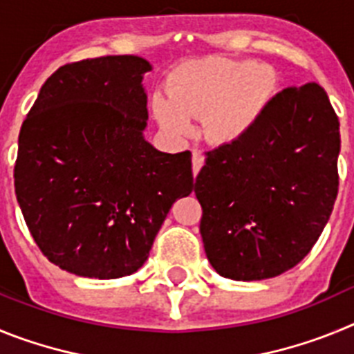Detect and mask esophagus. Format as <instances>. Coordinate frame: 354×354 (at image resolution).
<instances>
[{
  "instance_id": "34e87169",
  "label": "esophagus",
  "mask_w": 354,
  "mask_h": 354,
  "mask_svg": "<svg viewBox=\"0 0 354 354\" xmlns=\"http://www.w3.org/2000/svg\"><path fill=\"white\" fill-rule=\"evenodd\" d=\"M192 162H193V175L196 177L200 171V168H202V165H204V156H202V152H200V150H195V152H193Z\"/></svg>"
}]
</instances>
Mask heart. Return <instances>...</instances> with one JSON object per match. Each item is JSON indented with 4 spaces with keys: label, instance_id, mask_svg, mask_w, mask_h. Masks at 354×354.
Returning <instances> with one entry per match:
<instances>
[{
    "label": "heart",
    "instance_id": "1",
    "mask_svg": "<svg viewBox=\"0 0 354 354\" xmlns=\"http://www.w3.org/2000/svg\"><path fill=\"white\" fill-rule=\"evenodd\" d=\"M278 92V74L253 60L209 56L175 68L167 93H156L152 111L159 126L174 138H187L192 120H202V134L214 145L245 140Z\"/></svg>",
    "mask_w": 354,
    "mask_h": 354
}]
</instances>
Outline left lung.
Here are the masks:
<instances>
[{
	"instance_id": "obj_1",
	"label": "left lung",
	"mask_w": 354,
	"mask_h": 354,
	"mask_svg": "<svg viewBox=\"0 0 354 354\" xmlns=\"http://www.w3.org/2000/svg\"><path fill=\"white\" fill-rule=\"evenodd\" d=\"M339 152V118L317 83L277 93L245 140L207 152L195 195L216 273L252 282L298 264L333 211Z\"/></svg>"
}]
</instances>
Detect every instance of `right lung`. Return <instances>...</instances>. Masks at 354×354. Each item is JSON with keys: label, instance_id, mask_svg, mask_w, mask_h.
I'll return each instance as SVG.
<instances>
[{"label": "right lung", "instance_id": "right-lung-1", "mask_svg": "<svg viewBox=\"0 0 354 354\" xmlns=\"http://www.w3.org/2000/svg\"><path fill=\"white\" fill-rule=\"evenodd\" d=\"M140 56H101L60 67L19 133L15 195L53 264L77 277L138 271L177 198L195 189L192 154L159 152Z\"/></svg>", "mask_w": 354, "mask_h": 354}]
</instances>
